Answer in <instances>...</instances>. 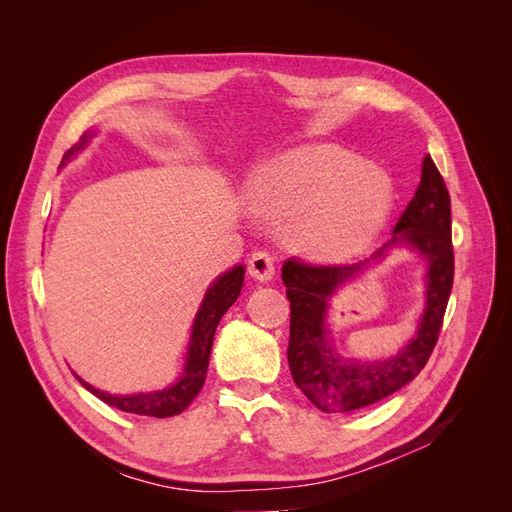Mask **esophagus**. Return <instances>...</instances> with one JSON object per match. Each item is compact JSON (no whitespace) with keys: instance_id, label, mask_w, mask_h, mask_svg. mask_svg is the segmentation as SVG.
Segmentation results:
<instances>
[{"instance_id":"34e87169","label":"esophagus","mask_w":512,"mask_h":512,"mask_svg":"<svg viewBox=\"0 0 512 512\" xmlns=\"http://www.w3.org/2000/svg\"><path fill=\"white\" fill-rule=\"evenodd\" d=\"M247 269H250V275L258 282H269L275 275V262L269 252H256L250 256V262H247Z\"/></svg>"}]
</instances>
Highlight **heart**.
Masks as SVG:
<instances>
[{"mask_svg":"<svg viewBox=\"0 0 512 512\" xmlns=\"http://www.w3.org/2000/svg\"><path fill=\"white\" fill-rule=\"evenodd\" d=\"M245 198L256 213L286 224L297 250L337 260L378 237L395 205V185L346 149L305 145L262 164Z\"/></svg>","mask_w":512,"mask_h":512,"instance_id":"heart-1","label":"heart"}]
</instances>
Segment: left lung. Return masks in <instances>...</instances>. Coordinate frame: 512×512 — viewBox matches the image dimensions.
Returning a JSON list of instances; mask_svg holds the SVG:
<instances>
[{"label":"left lung","mask_w":512,"mask_h":512,"mask_svg":"<svg viewBox=\"0 0 512 512\" xmlns=\"http://www.w3.org/2000/svg\"><path fill=\"white\" fill-rule=\"evenodd\" d=\"M421 183L393 228V239L356 265L316 267L286 260L282 280L290 301L288 365L294 384L322 412H352L393 395L412 382L433 352L451 297L455 256L451 239V196L440 170L423 160ZM397 244H406L428 260L426 309L417 333L395 357L384 362L344 360L334 350L326 327L330 299Z\"/></svg>","instance_id":"1"}]
</instances>
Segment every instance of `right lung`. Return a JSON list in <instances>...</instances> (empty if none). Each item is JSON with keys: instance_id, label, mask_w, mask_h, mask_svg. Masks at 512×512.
<instances>
[{"instance_id": "1", "label": "right lung", "mask_w": 512, "mask_h": 512, "mask_svg": "<svg viewBox=\"0 0 512 512\" xmlns=\"http://www.w3.org/2000/svg\"><path fill=\"white\" fill-rule=\"evenodd\" d=\"M94 132H85L81 136V143H76L72 149L66 151L61 166H66L76 153L83 151L89 143V138ZM243 265L232 267L230 271L215 277V282L207 288L203 303H200L194 324H192V335L188 344V354H185V365L181 376L175 384L166 386L162 391H151V393H134V395H111L104 393L96 386L85 382L81 376L79 382L85 386L89 393L100 397L104 404L113 406L121 412H132V414H143V416H156V418H168L181 414L185 408L192 404V399L203 389L205 378H207V367H209V356L213 346V335L222 316L228 312V307L237 301L243 286Z\"/></svg>"}]
</instances>
